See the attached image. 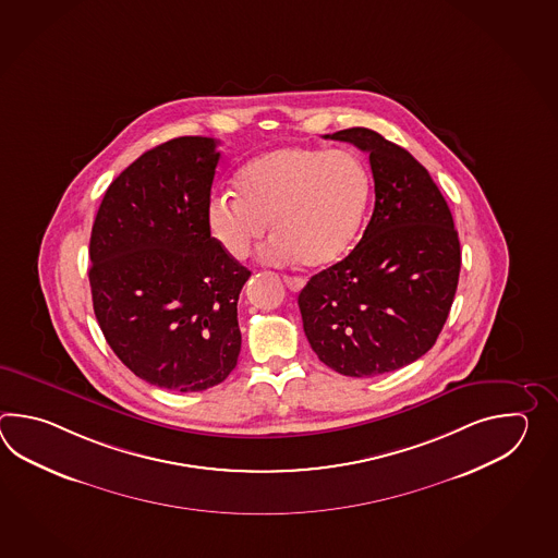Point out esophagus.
I'll use <instances>...</instances> for the list:
<instances>
[{
    "label": "esophagus",
    "mask_w": 558,
    "mask_h": 558,
    "mask_svg": "<svg viewBox=\"0 0 558 558\" xmlns=\"http://www.w3.org/2000/svg\"><path fill=\"white\" fill-rule=\"evenodd\" d=\"M283 279L291 291H301L303 284H305V281H303L301 277H289V275H284Z\"/></svg>",
    "instance_id": "34e87169"
}]
</instances>
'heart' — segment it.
<instances>
[{
    "label": "heart",
    "mask_w": 558,
    "mask_h": 558,
    "mask_svg": "<svg viewBox=\"0 0 558 558\" xmlns=\"http://www.w3.org/2000/svg\"><path fill=\"white\" fill-rule=\"evenodd\" d=\"M235 193L215 195L207 226L233 259H245L269 231L262 251L274 265L320 267L353 245L371 197L367 167L349 149L279 147L251 159L235 175Z\"/></svg>",
    "instance_id": "1"
}]
</instances>
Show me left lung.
Instances as JSON below:
<instances>
[{"label": "left lung", "instance_id": "left-lung-1", "mask_svg": "<svg viewBox=\"0 0 558 558\" xmlns=\"http://www.w3.org/2000/svg\"><path fill=\"white\" fill-rule=\"evenodd\" d=\"M368 154L375 209L355 250L299 293L311 349L347 377H377L425 355L461 271L451 209L427 169L377 131L325 135Z\"/></svg>", "mask_w": 558, "mask_h": 558}]
</instances>
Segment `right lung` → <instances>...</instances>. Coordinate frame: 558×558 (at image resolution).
<instances>
[{"label":"right lung","instance_id":"right-lung-1","mask_svg":"<svg viewBox=\"0 0 558 558\" xmlns=\"http://www.w3.org/2000/svg\"><path fill=\"white\" fill-rule=\"evenodd\" d=\"M178 137L107 187L89 241L94 311L119 361L167 391H205L241 351L239 293L251 271L211 238L207 205L221 154Z\"/></svg>","mask_w":558,"mask_h":558}]
</instances>
